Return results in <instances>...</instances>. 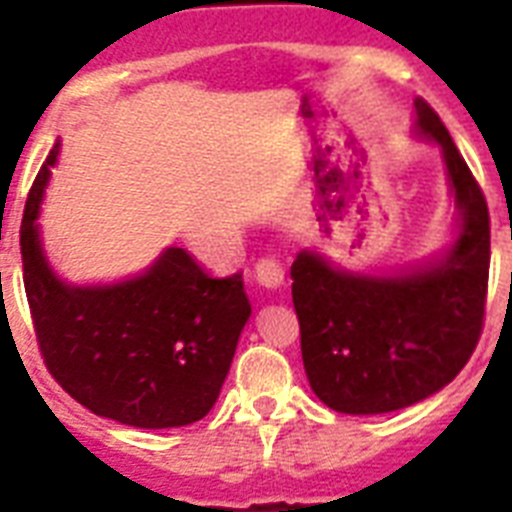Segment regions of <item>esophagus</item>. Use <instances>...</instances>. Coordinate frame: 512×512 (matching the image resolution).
<instances>
[{
  "instance_id": "34e87169",
  "label": "esophagus",
  "mask_w": 512,
  "mask_h": 512,
  "mask_svg": "<svg viewBox=\"0 0 512 512\" xmlns=\"http://www.w3.org/2000/svg\"><path fill=\"white\" fill-rule=\"evenodd\" d=\"M255 279L265 289H281V284H284V268L273 257H265V260L255 265Z\"/></svg>"
}]
</instances>
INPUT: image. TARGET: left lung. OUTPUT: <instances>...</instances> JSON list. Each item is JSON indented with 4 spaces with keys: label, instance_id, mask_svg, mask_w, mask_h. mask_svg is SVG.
I'll return each mask as SVG.
<instances>
[{
    "label": "left lung",
    "instance_id": "left-lung-1",
    "mask_svg": "<svg viewBox=\"0 0 512 512\" xmlns=\"http://www.w3.org/2000/svg\"><path fill=\"white\" fill-rule=\"evenodd\" d=\"M412 132L441 151L452 241L396 271H350L319 249L292 263V303L311 390L342 414L420 404L468 364L484 327L489 209L454 140L422 98Z\"/></svg>",
    "mask_w": 512,
    "mask_h": 512
}]
</instances>
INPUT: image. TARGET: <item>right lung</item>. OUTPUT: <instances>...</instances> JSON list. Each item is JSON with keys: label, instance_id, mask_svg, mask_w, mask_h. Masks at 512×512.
<instances>
[{"label": "right lung", "instance_id": "1", "mask_svg": "<svg viewBox=\"0 0 512 512\" xmlns=\"http://www.w3.org/2000/svg\"><path fill=\"white\" fill-rule=\"evenodd\" d=\"M60 140L28 193L20 252L44 364L92 414L130 428H183L207 417L252 316L241 276L209 279L185 249L108 284H74L44 249L42 201Z\"/></svg>", "mask_w": 512, "mask_h": 512}]
</instances>
